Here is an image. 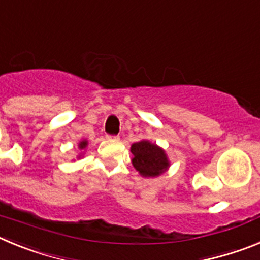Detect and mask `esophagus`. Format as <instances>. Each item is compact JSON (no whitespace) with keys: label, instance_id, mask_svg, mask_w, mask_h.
Here are the masks:
<instances>
[{"label":"esophagus","instance_id":"esophagus-1","mask_svg":"<svg viewBox=\"0 0 260 260\" xmlns=\"http://www.w3.org/2000/svg\"><path fill=\"white\" fill-rule=\"evenodd\" d=\"M107 139H109V141H118V135H107Z\"/></svg>","mask_w":260,"mask_h":260}]
</instances>
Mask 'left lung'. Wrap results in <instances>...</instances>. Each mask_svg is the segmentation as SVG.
<instances>
[{
    "label": "left lung",
    "instance_id": "obj_1",
    "mask_svg": "<svg viewBox=\"0 0 260 260\" xmlns=\"http://www.w3.org/2000/svg\"><path fill=\"white\" fill-rule=\"evenodd\" d=\"M130 151L133 155V167L144 178H155L161 176L171 167V161L164 148L150 141L143 139L133 143Z\"/></svg>",
    "mask_w": 260,
    "mask_h": 260
}]
</instances>
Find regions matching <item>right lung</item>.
<instances>
[{"label":"right lung","instance_id":"right-lung-1","mask_svg":"<svg viewBox=\"0 0 260 260\" xmlns=\"http://www.w3.org/2000/svg\"><path fill=\"white\" fill-rule=\"evenodd\" d=\"M87 146H88V141H87V139H82V141H80L79 143H78V150H80V151H82V152H80L79 155H78L77 158H82V157H83V156H84V151H86Z\"/></svg>","mask_w":260,"mask_h":260}]
</instances>
